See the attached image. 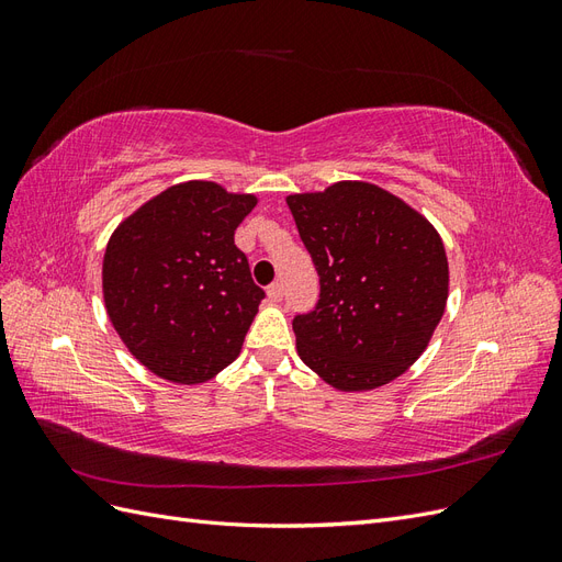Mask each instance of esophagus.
<instances>
[{"label":"esophagus","mask_w":562,"mask_h":562,"mask_svg":"<svg viewBox=\"0 0 562 562\" xmlns=\"http://www.w3.org/2000/svg\"><path fill=\"white\" fill-rule=\"evenodd\" d=\"M267 297L271 300V302H281V297H283V285L277 281V283H271L269 288H267Z\"/></svg>","instance_id":"obj_1"}]
</instances>
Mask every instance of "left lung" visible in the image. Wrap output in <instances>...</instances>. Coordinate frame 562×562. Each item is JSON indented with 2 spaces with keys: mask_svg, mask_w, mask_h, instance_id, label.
<instances>
[{
  "mask_svg": "<svg viewBox=\"0 0 562 562\" xmlns=\"http://www.w3.org/2000/svg\"><path fill=\"white\" fill-rule=\"evenodd\" d=\"M285 203L321 283L314 312L293 318L300 359L339 391L396 380L446 312L450 274L438 232L403 199L359 180Z\"/></svg>",
  "mask_w": 562,
  "mask_h": 562,
  "instance_id": "obj_1",
  "label": "left lung"
}]
</instances>
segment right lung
<instances>
[{
  "label": "right lung",
  "instance_id": "right-lung-1",
  "mask_svg": "<svg viewBox=\"0 0 562 562\" xmlns=\"http://www.w3.org/2000/svg\"><path fill=\"white\" fill-rule=\"evenodd\" d=\"M252 194L217 182L168 187L110 236L103 297L114 330L155 375L199 384L227 368L265 297L234 232Z\"/></svg>",
  "mask_w": 562,
  "mask_h": 562
}]
</instances>
